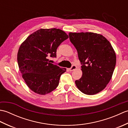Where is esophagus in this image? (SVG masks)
I'll return each instance as SVG.
<instances>
[{
    "label": "esophagus",
    "mask_w": 128,
    "mask_h": 128,
    "mask_svg": "<svg viewBox=\"0 0 128 128\" xmlns=\"http://www.w3.org/2000/svg\"><path fill=\"white\" fill-rule=\"evenodd\" d=\"M76 68L77 67H76V66H75V65H73V66L69 69V70H70V71H71V72L73 71V70H74L76 69Z\"/></svg>",
    "instance_id": "obj_1"
}]
</instances>
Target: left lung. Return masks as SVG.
Wrapping results in <instances>:
<instances>
[{"label": "left lung", "mask_w": 128, "mask_h": 128, "mask_svg": "<svg viewBox=\"0 0 128 128\" xmlns=\"http://www.w3.org/2000/svg\"><path fill=\"white\" fill-rule=\"evenodd\" d=\"M70 42L76 49L82 75L75 81L82 93L93 95L104 89L112 78L116 55L110 42L94 32H70Z\"/></svg>", "instance_id": "1"}]
</instances>
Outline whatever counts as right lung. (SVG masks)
<instances>
[{
  "instance_id": "right-lung-1",
  "label": "right lung",
  "mask_w": 128,
  "mask_h": 128,
  "mask_svg": "<svg viewBox=\"0 0 128 128\" xmlns=\"http://www.w3.org/2000/svg\"><path fill=\"white\" fill-rule=\"evenodd\" d=\"M69 38L57 28H41L35 31L22 43L18 53V62L22 77L32 91L45 95L59 85L66 68L52 64L48 58L56 57L57 48Z\"/></svg>"
}]
</instances>
